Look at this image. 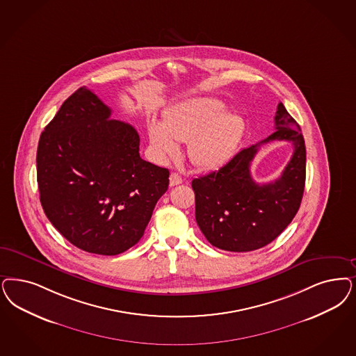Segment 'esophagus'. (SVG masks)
Listing matches in <instances>:
<instances>
[{
  "mask_svg": "<svg viewBox=\"0 0 356 356\" xmlns=\"http://www.w3.org/2000/svg\"><path fill=\"white\" fill-rule=\"evenodd\" d=\"M183 183V177L176 173V172H172L171 176H170V185L175 186V185L181 184Z\"/></svg>",
  "mask_w": 356,
  "mask_h": 356,
  "instance_id": "obj_1",
  "label": "esophagus"
}]
</instances>
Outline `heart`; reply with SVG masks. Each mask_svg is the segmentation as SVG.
<instances>
[{"mask_svg": "<svg viewBox=\"0 0 356 356\" xmlns=\"http://www.w3.org/2000/svg\"><path fill=\"white\" fill-rule=\"evenodd\" d=\"M225 104L211 97H195L177 104L164 117L148 122V139L160 159L177 152L175 140H188V156L200 168H214L229 159L238 146L243 118L225 111Z\"/></svg>", "mask_w": 356, "mask_h": 356, "instance_id": "b5f03b06", "label": "heart"}]
</instances>
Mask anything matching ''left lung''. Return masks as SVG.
I'll list each match as a JSON object with an SVG mask.
<instances>
[{
    "label": "left lung",
    "instance_id": "8db88e82",
    "mask_svg": "<svg viewBox=\"0 0 356 356\" xmlns=\"http://www.w3.org/2000/svg\"><path fill=\"white\" fill-rule=\"evenodd\" d=\"M276 131L241 149L217 171L193 179L196 221L210 245L247 252L276 239L298 211L307 175L305 140L298 123L282 102L275 115ZM273 140L294 143V155L282 176L258 185L250 177V161L261 144Z\"/></svg>",
    "mask_w": 356,
    "mask_h": 356
}]
</instances>
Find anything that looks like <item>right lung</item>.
<instances>
[{
    "label": "right lung",
    "mask_w": 356,
    "mask_h": 356,
    "mask_svg": "<svg viewBox=\"0 0 356 356\" xmlns=\"http://www.w3.org/2000/svg\"><path fill=\"white\" fill-rule=\"evenodd\" d=\"M99 98L79 88L40 135V204L63 236L86 252L118 255L143 236L170 184V171L142 159L139 135L109 120Z\"/></svg>",
    "instance_id": "obj_1"
}]
</instances>
